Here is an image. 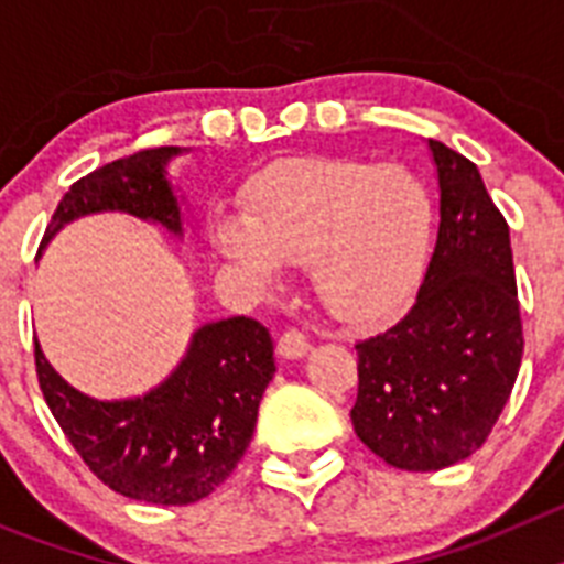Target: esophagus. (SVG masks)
<instances>
[{
    "mask_svg": "<svg viewBox=\"0 0 564 564\" xmlns=\"http://www.w3.org/2000/svg\"><path fill=\"white\" fill-rule=\"evenodd\" d=\"M276 352L282 358H299L307 352V336L299 327H285L276 336Z\"/></svg>",
    "mask_w": 564,
    "mask_h": 564,
    "instance_id": "34e87169",
    "label": "esophagus"
}]
</instances>
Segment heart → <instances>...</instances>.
Instances as JSON below:
<instances>
[{
	"mask_svg": "<svg viewBox=\"0 0 564 564\" xmlns=\"http://www.w3.org/2000/svg\"><path fill=\"white\" fill-rule=\"evenodd\" d=\"M430 188L401 166L307 158L268 174L242 214H220L212 242L253 282L276 259L313 268L318 296L341 318H376L410 296L430 253Z\"/></svg>",
	"mask_w": 564,
	"mask_h": 564,
	"instance_id": "obj_1",
	"label": "heart"
}]
</instances>
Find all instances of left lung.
Wrapping results in <instances>:
<instances>
[{
	"mask_svg": "<svg viewBox=\"0 0 564 564\" xmlns=\"http://www.w3.org/2000/svg\"><path fill=\"white\" fill-rule=\"evenodd\" d=\"M441 226L415 299L356 341L358 441L406 471L475 455L495 430L522 361V316L508 223L477 166L430 141Z\"/></svg>",
	"mask_w": 564,
	"mask_h": 564,
	"instance_id": "left-lung-1",
	"label": "left lung"
}]
</instances>
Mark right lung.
Instances as JSON below:
<instances>
[{"label":"right lung","mask_w":564,"mask_h":564,"mask_svg":"<svg viewBox=\"0 0 564 564\" xmlns=\"http://www.w3.org/2000/svg\"><path fill=\"white\" fill-rule=\"evenodd\" d=\"M177 152L141 149L84 174L58 203L42 246L64 223L98 212H127L181 234L177 200L163 177V163ZM33 344L42 395L78 457L104 486L154 506L197 502L231 475L276 372L271 333L248 316L203 325L166 381L121 401L73 390Z\"/></svg>","instance_id":"1"}]
</instances>
